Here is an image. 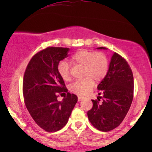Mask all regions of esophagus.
<instances>
[{
    "label": "esophagus",
    "instance_id": "34e87169",
    "mask_svg": "<svg viewBox=\"0 0 152 152\" xmlns=\"http://www.w3.org/2000/svg\"><path fill=\"white\" fill-rule=\"evenodd\" d=\"M84 99V97H82V96H78V102H80L82 100V99Z\"/></svg>",
    "mask_w": 152,
    "mask_h": 152
}]
</instances>
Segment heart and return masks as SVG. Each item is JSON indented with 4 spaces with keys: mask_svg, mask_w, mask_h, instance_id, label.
<instances>
[{
    "mask_svg": "<svg viewBox=\"0 0 152 152\" xmlns=\"http://www.w3.org/2000/svg\"><path fill=\"white\" fill-rule=\"evenodd\" d=\"M72 65L83 66L82 76L81 80H76L70 86L71 92L79 95L88 93L94 86L95 82H100L107 75L109 68L107 56L102 52H95L86 49H81L75 52L70 58ZM59 75L64 81L70 79V65L66 61H60L57 66Z\"/></svg>",
    "mask_w": 152,
    "mask_h": 152,
    "instance_id": "1",
    "label": "heart"
}]
</instances>
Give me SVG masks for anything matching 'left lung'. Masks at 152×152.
Wrapping results in <instances>:
<instances>
[{"label": "left lung", "mask_w": 152, "mask_h": 152, "mask_svg": "<svg viewBox=\"0 0 152 152\" xmlns=\"http://www.w3.org/2000/svg\"><path fill=\"white\" fill-rule=\"evenodd\" d=\"M97 49H107L99 47ZM102 97L92 99V109L87 112L89 121L101 132H109L121 124L134 97V76L128 62L114 53L107 75L97 86ZM103 101L99 103L100 99Z\"/></svg>", "instance_id": "1"}]
</instances>
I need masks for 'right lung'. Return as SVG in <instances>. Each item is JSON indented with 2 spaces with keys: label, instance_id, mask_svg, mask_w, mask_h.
<instances>
[{
  "label": "right lung",
  "instance_id": "obj_1",
  "mask_svg": "<svg viewBox=\"0 0 152 152\" xmlns=\"http://www.w3.org/2000/svg\"><path fill=\"white\" fill-rule=\"evenodd\" d=\"M69 48L48 47L38 52L27 66L23 80L25 104L33 120L48 132L66 125L77 102V96L68 92L57 70L59 61L68 57ZM64 94L63 101L57 97Z\"/></svg>",
  "mask_w": 152,
  "mask_h": 152
}]
</instances>
